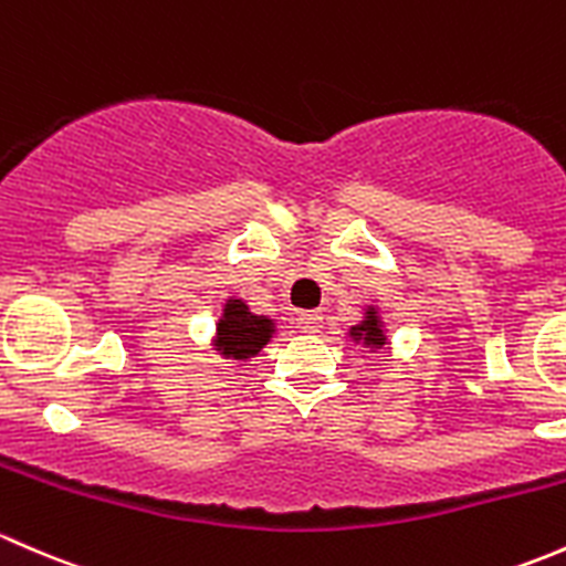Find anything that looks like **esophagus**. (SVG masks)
<instances>
[{
    "mask_svg": "<svg viewBox=\"0 0 566 566\" xmlns=\"http://www.w3.org/2000/svg\"><path fill=\"white\" fill-rule=\"evenodd\" d=\"M296 324H300L302 332H318L322 329V313L318 311H302L296 316Z\"/></svg>",
    "mask_w": 566,
    "mask_h": 566,
    "instance_id": "1",
    "label": "esophagus"
}]
</instances>
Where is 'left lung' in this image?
<instances>
[{"mask_svg":"<svg viewBox=\"0 0 566 566\" xmlns=\"http://www.w3.org/2000/svg\"><path fill=\"white\" fill-rule=\"evenodd\" d=\"M352 335H365V343L368 346H381L384 343V335H381V326H378V318H376V311H370L368 322L354 326Z\"/></svg>","mask_w":566,"mask_h":566,"instance_id":"obj_1","label":"left lung"}]
</instances>
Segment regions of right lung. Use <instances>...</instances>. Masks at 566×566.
Wrapping results in <instances>:
<instances>
[{
    "label": "right lung",
    "mask_w": 566,
    "mask_h": 566,
    "mask_svg": "<svg viewBox=\"0 0 566 566\" xmlns=\"http://www.w3.org/2000/svg\"><path fill=\"white\" fill-rule=\"evenodd\" d=\"M272 332L275 329H272L270 318L253 316L244 302L231 300L218 324V348L226 357L248 359L255 352H261Z\"/></svg>",
    "instance_id": "1"
}]
</instances>
